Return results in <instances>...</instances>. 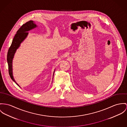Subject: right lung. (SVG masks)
I'll list each match as a JSON object with an SVG mask.
<instances>
[{
    "mask_svg": "<svg viewBox=\"0 0 127 127\" xmlns=\"http://www.w3.org/2000/svg\"><path fill=\"white\" fill-rule=\"evenodd\" d=\"M37 26L35 24L33 21H29L25 24H23L21 27L17 31L13 39L12 40L11 44L10 46L7 54V62L8 64L9 73L11 79L19 87L18 84L16 82L12 74V60L14 58V54L16 50L19 47L21 43L25 39L29 34L28 31L31 29L36 28ZM55 70L54 71L53 75L54 74Z\"/></svg>",
    "mask_w": 127,
    "mask_h": 127,
    "instance_id": "add662e5",
    "label": "right lung"
}]
</instances>
